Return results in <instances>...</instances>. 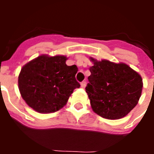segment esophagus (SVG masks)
<instances>
[{
    "mask_svg": "<svg viewBox=\"0 0 154 154\" xmlns=\"http://www.w3.org/2000/svg\"><path fill=\"white\" fill-rule=\"evenodd\" d=\"M85 86H86V82H85V81L82 82H81V87H82V88H85Z\"/></svg>",
    "mask_w": 154,
    "mask_h": 154,
    "instance_id": "34e87169",
    "label": "esophagus"
}]
</instances>
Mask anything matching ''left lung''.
<instances>
[{"mask_svg": "<svg viewBox=\"0 0 154 154\" xmlns=\"http://www.w3.org/2000/svg\"><path fill=\"white\" fill-rule=\"evenodd\" d=\"M89 83L85 87L94 112L108 119L124 117L137 105L143 89L142 77L126 64L98 61L90 57Z\"/></svg>", "mask_w": 154, "mask_h": 154, "instance_id": "left-lung-1", "label": "left lung"}]
</instances>
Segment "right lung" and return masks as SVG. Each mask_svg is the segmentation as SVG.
Returning <instances> with one entry per match:
<instances>
[{"instance_id": "obj_1", "label": "right lung", "mask_w": 154, "mask_h": 154, "mask_svg": "<svg viewBox=\"0 0 154 154\" xmlns=\"http://www.w3.org/2000/svg\"><path fill=\"white\" fill-rule=\"evenodd\" d=\"M65 55H42L24 65L18 89L28 106L40 113H51L65 106L75 89L76 65L68 66Z\"/></svg>"}]
</instances>
